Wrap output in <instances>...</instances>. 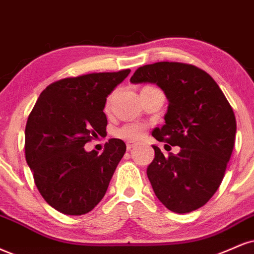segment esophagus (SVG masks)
I'll use <instances>...</instances> for the list:
<instances>
[{
    "label": "esophagus",
    "instance_id": "34e87169",
    "mask_svg": "<svg viewBox=\"0 0 254 254\" xmlns=\"http://www.w3.org/2000/svg\"><path fill=\"white\" fill-rule=\"evenodd\" d=\"M133 146H135V143H132V142H127V150H131V149H132L133 148Z\"/></svg>",
    "mask_w": 254,
    "mask_h": 254
}]
</instances>
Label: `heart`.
I'll return each instance as SVG.
<instances>
[{"mask_svg": "<svg viewBox=\"0 0 254 254\" xmlns=\"http://www.w3.org/2000/svg\"><path fill=\"white\" fill-rule=\"evenodd\" d=\"M110 99H111V97L108 99V104L110 103ZM144 132H145L144 125L131 123V124H125L124 127H119V129L116 131V136L119 137V138L127 139V140H138L139 138H142V137L144 136Z\"/></svg>", "mask_w": 254, "mask_h": 254, "instance_id": "1", "label": "heart"}]
</instances>
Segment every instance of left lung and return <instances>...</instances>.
<instances>
[{
    "instance_id": "left-lung-1",
    "label": "left lung",
    "mask_w": 254,
    "mask_h": 254,
    "mask_svg": "<svg viewBox=\"0 0 254 254\" xmlns=\"http://www.w3.org/2000/svg\"><path fill=\"white\" fill-rule=\"evenodd\" d=\"M132 84L151 82L168 102L166 124L155 127L158 142L180 146L164 157L160 148L146 169L158 200L183 214L209 201L224 179L235 142L237 122L225 94L207 72L194 65L161 61L139 67Z\"/></svg>"
}]
</instances>
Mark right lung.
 I'll use <instances>...</instances> for the list:
<instances>
[{"label": "right lung", "instance_id": "obj_1", "mask_svg": "<svg viewBox=\"0 0 254 254\" xmlns=\"http://www.w3.org/2000/svg\"><path fill=\"white\" fill-rule=\"evenodd\" d=\"M130 69L54 81L42 91L24 130L26 161L46 202L67 215L92 210L108 190L127 145L111 138L100 155L84 149L106 132V97Z\"/></svg>", "mask_w": 254, "mask_h": 254}]
</instances>
